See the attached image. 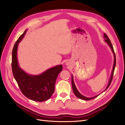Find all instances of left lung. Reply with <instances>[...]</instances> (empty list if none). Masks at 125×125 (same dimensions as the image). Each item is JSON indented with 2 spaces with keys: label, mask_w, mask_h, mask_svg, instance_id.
<instances>
[{
  "label": "left lung",
  "mask_w": 125,
  "mask_h": 125,
  "mask_svg": "<svg viewBox=\"0 0 125 125\" xmlns=\"http://www.w3.org/2000/svg\"><path fill=\"white\" fill-rule=\"evenodd\" d=\"M104 41L108 44V46L110 47L111 50H112L113 53V55H114V64H113L112 73H111V74L110 78H109V81H108V83L107 84V86L106 87V88L104 90V91H105L108 88V87L109 86V85H110V84L111 83V82L112 81L113 77V74H114V70H115V66H116V56H115V52H114V48H113V45H112V44L111 43V42L110 40H109V39H108V37L107 36V35L106 34H105V33L104 34ZM71 84H72V87H73V92L74 94H75V96H76L77 97H78L79 99H81V100H85V101L90 100L93 99H94V98L96 97L97 96H99L100 94H98V95H96L94 96L93 97H86V96H85L84 95H82V94L79 92V91L77 89L76 86H75V85L74 84V81H73V75H71Z\"/></svg>",
  "instance_id": "1"
}]
</instances>
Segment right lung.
<instances>
[{
  "label": "right lung",
  "instance_id": "1",
  "mask_svg": "<svg viewBox=\"0 0 125 125\" xmlns=\"http://www.w3.org/2000/svg\"><path fill=\"white\" fill-rule=\"evenodd\" d=\"M19 37L15 43L12 52V70L22 93L28 99L36 102L47 101L54 92L55 85L62 65H57L38 75L28 74L20 67L17 57L19 43L23 39L26 31Z\"/></svg>",
  "mask_w": 125,
  "mask_h": 125
}]
</instances>
